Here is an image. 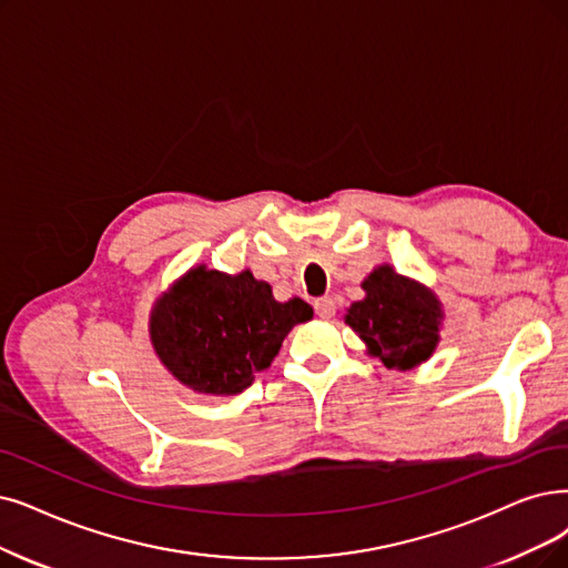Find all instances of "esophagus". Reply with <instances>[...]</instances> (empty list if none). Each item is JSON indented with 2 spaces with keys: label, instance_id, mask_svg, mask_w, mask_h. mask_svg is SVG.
<instances>
[{
  "label": "esophagus",
  "instance_id": "34e87169",
  "mask_svg": "<svg viewBox=\"0 0 568 568\" xmlns=\"http://www.w3.org/2000/svg\"><path fill=\"white\" fill-rule=\"evenodd\" d=\"M314 310H316V314L322 316V320H331V316L335 314V301L324 296V298H320V301L314 303Z\"/></svg>",
  "mask_w": 568,
  "mask_h": 568
}]
</instances>
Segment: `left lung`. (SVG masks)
<instances>
[{
    "mask_svg": "<svg viewBox=\"0 0 568 568\" xmlns=\"http://www.w3.org/2000/svg\"><path fill=\"white\" fill-rule=\"evenodd\" d=\"M366 296L352 303L345 324L366 345V354L392 371H413L440 343L443 303L426 284L382 263L361 282Z\"/></svg>",
    "mask_w": 568,
    "mask_h": 568,
    "instance_id": "1",
    "label": "left lung"
}]
</instances>
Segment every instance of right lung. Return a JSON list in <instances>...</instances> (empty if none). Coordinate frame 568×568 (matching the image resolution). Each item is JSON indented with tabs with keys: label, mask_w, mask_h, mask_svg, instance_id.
<instances>
[{
	"label": "right lung",
	"mask_w": 568,
	"mask_h": 568,
	"mask_svg": "<svg viewBox=\"0 0 568 568\" xmlns=\"http://www.w3.org/2000/svg\"><path fill=\"white\" fill-rule=\"evenodd\" d=\"M314 310L275 301L252 270L237 275L195 265L181 275L149 314V337L165 371L195 394L235 396L277 356L296 324Z\"/></svg>",
	"instance_id": "1"
}]
</instances>
